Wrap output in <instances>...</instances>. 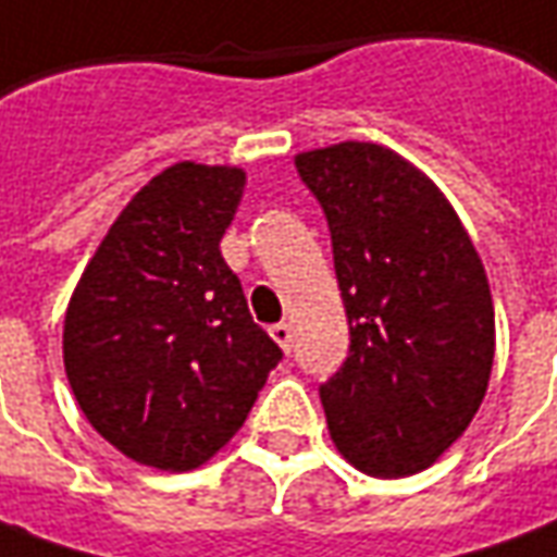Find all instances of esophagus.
<instances>
[{
    "mask_svg": "<svg viewBox=\"0 0 557 557\" xmlns=\"http://www.w3.org/2000/svg\"><path fill=\"white\" fill-rule=\"evenodd\" d=\"M270 336L275 343L282 345L285 351H290V345H294V333H290V324L287 321H278V324H272Z\"/></svg>",
    "mask_w": 557,
    "mask_h": 557,
    "instance_id": "34e87169",
    "label": "esophagus"
}]
</instances>
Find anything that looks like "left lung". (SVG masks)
I'll return each instance as SVG.
<instances>
[{
  "instance_id": "1",
  "label": "left lung",
  "mask_w": 557,
  "mask_h": 557,
  "mask_svg": "<svg viewBox=\"0 0 557 557\" xmlns=\"http://www.w3.org/2000/svg\"><path fill=\"white\" fill-rule=\"evenodd\" d=\"M321 202L351 345L321 385L330 436L370 476L431 467L476 416L494 360L482 260L448 199L370 141L297 157Z\"/></svg>"
}]
</instances>
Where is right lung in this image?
Here are the masks:
<instances>
[{"mask_svg":"<svg viewBox=\"0 0 557 557\" xmlns=\"http://www.w3.org/2000/svg\"><path fill=\"white\" fill-rule=\"evenodd\" d=\"M245 172L175 163L129 199L72 294L63 360L81 412L157 470H194L239 431L285 358L221 257Z\"/></svg>","mask_w":557,"mask_h":557,"instance_id":"right-lung-1","label":"right lung"}]
</instances>
